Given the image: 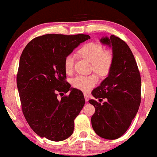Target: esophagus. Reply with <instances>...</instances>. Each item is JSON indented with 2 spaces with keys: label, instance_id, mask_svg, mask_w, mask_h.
<instances>
[{
  "label": "esophagus",
  "instance_id": "34e87169",
  "mask_svg": "<svg viewBox=\"0 0 157 157\" xmlns=\"http://www.w3.org/2000/svg\"><path fill=\"white\" fill-rule=\"evenodd\" d=\"M84 98H85V100L86 101H89V95L88 94H84Z\"/></svg>",
  "mask_w": 157,
  "mask_h": 157
}]
</instances>
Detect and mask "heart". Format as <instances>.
I'll list each match as a JSON object with an SVG mask.
<instances>
[{
    "mask_svg": "<svg viewBox=\"0 0 157 157\" xmlns=\"http://www.w3.org/2000/svg\"><path fill=\"white\" fill-rule=\"evenodd\" d=\"M79 54L92 64V70L100 76H106L110 72L113 62V53L109 49L103 50L100 44L89 43L81 48ZM75 56L70 54L66 57L63 62L64 69L67 73L73 71L75 65ZM98 82L95 75L85 76L79 75L72 79L73 86L83 91H88L94 87Z\"/></svg>",
    "mask_w": 157,
    "mask_h": 157,
    "instance_id": "1",
    "label": "heart"
}]
</instances>
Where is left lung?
Wrapping results in <instances>:
<instances>
[{
    "instance_id": "8db88e82",
    "label": "left lung",
    "mask_w": 157,
    "mask_h": 157,
    "mask_svg": "<svg viewBox=\"0 0 157 157\" xmlns=\"http://www.w3.org/2000/svg\"><path fill=\"white\" fill-rule=\"evenodd\" d=\"M100 42L112 47L113 62L107 78L91 93L95 99L105 102L89 100L95 109L91 124L98 136L113 140L123 136L136 115L141 100V79L125 42L114 35L102 37Z\"/></svg>"
}]
</instances>
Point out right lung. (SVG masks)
Masks as SVG:
<instances>
[{
  "mask_svg": "<svg viewBox=\"0 0 157 157\" xmlns=\"http://www.w3.org/2000/svg\"><path fill=\"white\" fill-rule=\"evenodd\" d=\"M90 38L83 34H45L33 39L22 52L17 76L21 107L29 125L41 138L61 141L73 134L85 100L81 91L65 80L63 62ZM68 90L69 95L58 99L57 92Z\"/></svg>",
  "mask_w": 157,
  "mask_h": 157,
  "instance_id": "right-lung-1",
  "label": "right lung"
}]
</instances>
